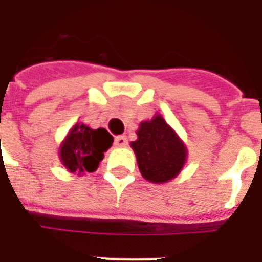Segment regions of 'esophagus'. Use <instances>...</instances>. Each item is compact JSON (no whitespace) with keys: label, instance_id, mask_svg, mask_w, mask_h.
Wrapping results in <instances>:
<instances>
[{"label":"esophagus","instance_id":"34e87169","mask_svg":"<svg viewBox=\"0 0 262 262\" xmlns=\"http://www.w3.org/2000/svg\"><path fill=\"white\" fill-rule=\"evenodd\" d=\"M114 144H115V147H125L127 144V140H126L125 136H116Z\"/></svg>","mask_w":262,"mask_h":262}]
</instances>
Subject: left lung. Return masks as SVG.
<instances>
[{
	"instance_id": "1",
	"label": "left lung",
	"mask_w": 262,
	"mask_h": 262,
	"mask_svg": "<svg viewBox=\"0 0 262 262\" xmlns=\"http://www.w3.org/2000/svg\"><path fill=\"white\" fill-rule=\"evenodd\" d=\"M137 140L132 141L141 176L151 183H166L179 175L187 160V148L160 115L140 122Z\"/></svg>"
}]
</instances>
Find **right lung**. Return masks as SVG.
Returning <instances> with one entry per match:
<instances>
[{"label":"right lung","mask_w":262,"mask_h":262,"mask_svg":"<svg viewBox=\"0 0 262 262\" xmlns=\"http://www.w3.org/2000/svg\"><path fill=\"white\" fill-rule=\"evenodd\" d=\"M114 143V137L104 129H92L77 122L68 132L59 146V160L68 172L82 176L94 172Z\"/></svg>","instance_id":"right-lung-1"}]
</instances>
